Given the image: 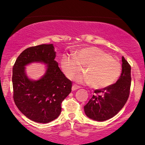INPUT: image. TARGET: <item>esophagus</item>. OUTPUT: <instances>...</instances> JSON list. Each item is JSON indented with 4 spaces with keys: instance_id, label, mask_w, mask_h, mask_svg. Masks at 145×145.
Returning <instances> with one entry per match:
<instances>
[{
    "instance_id": "34e87169",
    "label": "esophagus",
    "mask_w": 145,
    "mask_h": 145,
    "mask_svg": "<svg viewBox=\"0 0 145 145\" xmlns=\"http://www.w3.org/2000/svg\"><path fill=\"white\" fill-rule=\"evenodd\" d=\"M80 88V87L78 86H77L76 84H74L72 86V91H74V90H76L77 89H79Z\"/></svg>"
}]
</instances>
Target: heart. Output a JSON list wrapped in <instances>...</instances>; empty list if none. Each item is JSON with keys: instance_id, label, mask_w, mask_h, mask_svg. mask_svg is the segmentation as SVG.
Wrapping results in <instances>:
<instances>
[{"instance_id": "obj_1", "label": "heart", "mask_w": 145, "mask_h": 145, "mask_svg": "<svg viewBox=\"0 0 145 145\" xmlns=\"http://www.w3.org/2000/svg\"><path fill=\"white\" fill-rule=\"evenodd\" d=\"M61 66L69 79H72L84 67L85 74L78 75L76 80L91 85L95 89H104L114 84L122 71L118 61L95 47L82 48L75 55L65 54L61 61Z\"/></svg>"}]
</instances>
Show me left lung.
Wrapping results in <instances>:
<instances>
[{
	"mask_svg": "<svg viewBox=\"0 0 145 145\" xmlns=\"http://www.w3.org/2000/svg\"><path fill=\"white\" fill-rule=\"evenodd\" d=\"M121 76L114 84L106 88L95 89L94 95L84 106L88 118L105 121L114 116L126 103L131 86V66L122 57Z\"/></svg>",
	"mask_w": 145,
	"mask_h": 145,
	"instance_id": "8db88e82",
	"label": "left lung"
}]
</instances>
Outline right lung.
I'll return each instance as SVG.
<instances>
[{"instance_id": "add662e5", "label": "right lung", "mask_w": 145, "mask_h": 145, "mask_svg": "<svg viewBox=\"0 0 145 145\" xmlns=\"http://www.w3.org/2000/svg\"><path fill=\"white\" fill-rule=\"evenodd\" d=\"M56 52L51 44L27 48L20 54L13 66V98L22 113L38 123H48L61 112L63 101L71 92L72 82L65 76L54 60ZM47 65L45 75L39 81L26 76L24 66L31 62Z\"/></svg>"}]
</instances>
